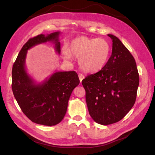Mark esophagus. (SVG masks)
<instances>
[{"label": "esophagus", "instance_id": "obj_1", "mask_svg": "<svg viewBox=\"0 0 155 155\" xmlns=\"http://www.w3.org/2000/svg\"><path fill=\"white\" fill-rule=\"evenodd\" d=\"M78 76H79V81H80V82H81L83 79H84V78H85V76H84V75L83 74H81V73H79L78 74Z\"/></svg>", "mask_w": 155, "mask_h": 155}]
</instances>
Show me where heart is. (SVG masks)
Segmentation results:
<instances>
[{
	"label": "heart",
	"mask_w": 155,
	"mask_h": 155,
	"mask_svg": "<svg viewBox=\"0 0 155 155\" xmlns=\"http://www.w3.org/2000/svg\"><path fill=\"white\" fill-rule=\"evenodd\" d=\"M111 51L110 43L104 39L79 37L74 39L69 49L64 47V59L79 58V67L84 72L94 73L103 68L109 58Z\"/></svg>",
	"instance_id": "1"
}]
</instances>
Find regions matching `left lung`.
I'll list each match as a JSON object with an SVG mask.
<instances>
[{
	"label": "left lung",
	"instance_id": "8db88e82",
	"mask_svg": "<svg viewBox=\"0 0 155 155\" xmlns=\"http://www.w3.org/2000/svg\"><path fill=\"white\" fill-rule=\"evenodd\" d=\"M105 66L82 80L88 112L96 123L107 125L124 118L133 107L139 85V74L133 56L116 36Z\"/></svg>",
	"mask_w": 155,
	"mask_h": 155
}]
</instances>
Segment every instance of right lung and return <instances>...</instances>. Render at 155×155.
<instances>
[{"label": "right lung", "mask_w": 155, "mask_h": 155, "mask_svg": "<svg viewBox=\"0 0 155 155\" xmlns=\"http://www.w3.org/2000/svg\"><path fill=\"white\" fill-rule=\"evenodd\" d=\"M59 34V32H55L47 36L40 34L30 38L23 45L13 65V95L23 113L37 124L51 126L61 122L66 114L72 92L79 83L75 71L55 72L42 85H35L26 72V55L32 46L54 41L56 50L60 53Z\"/></svg>", "instance_id": "add662e5"}]
</instances>
